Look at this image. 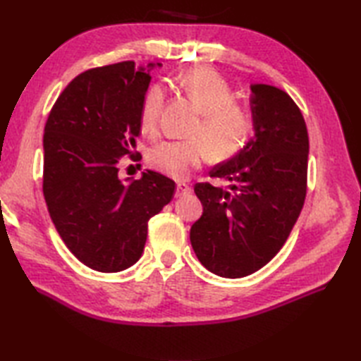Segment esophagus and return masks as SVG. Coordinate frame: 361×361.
<instances>
[{
	"instance_id": "34e87169",
	"label": "esophagus",
	"mask_w": 361,
	"mask_h": 361,
	"mask_svg": "<svg viewBox=\"0 0 361 361\" xmlns=\"http://www.w3.org/2000/svg\"><path fill=\"white\" fill-rule=\"evenodd\" d=\"M190 192V186L185 181H178L176 183V197H181V195H186Z\"/></svg>"
}]
</instances>
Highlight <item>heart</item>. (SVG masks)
<instances>
[{
	"instance_id": "1",
	"label": "heart",
	"mask_w": 361,
	"mask_h": 361,
	"mask_svg": "<svg viewBox=\"0 0 361 361\" xmlns=\"http://www.w3.org/2000/svg\"><path fill=\"white\" fill-rule=\"evenodd\" d=\"M178 85L202 111V118L192 128L194 140L164 141L149 153L153 169L172 178L185 180L209 158L226 159L237 155L250 140L252 113L247 105L233 99L229 83L211 68L197 66L180 75ZM164 90L150 85L141 104V130L157 135L161 111L164 106Z\"/></svg>"
}]
</instances>
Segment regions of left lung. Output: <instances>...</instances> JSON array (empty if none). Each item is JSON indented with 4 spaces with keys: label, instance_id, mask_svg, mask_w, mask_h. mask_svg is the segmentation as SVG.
<instances>
[{
    "label": "left lung",
    "instance_id": "8db88e82",
    "mask_svg": "<svg viewBox=\"0 0 361 361\" xmlns=\"http://www.w3.org/2000/svg\"><path fill=\"white\" fill-rule=\"evenodd\" d=\"M255 137L211 178L229 189L197 183L203 214L190 228L198 260L221 278H243L278 255L307 194L309 135L302 113L286 91L251 85Z\"/></svg>",
    "mask_w": 361,
    "mask_h": 361
}]
</instances>
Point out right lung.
Returning a JSON list of instances; mask_svg holds the SVG:
<instances>
[{
	"instance_id": "add662e5",
	"label": "right lung",
	"mask_w": 361,
	"mask_h": 361,
	"mask_svg": "<svg viewBox=\"0 0 361 361\" xmlns=\"http://www.w3.org/2000/svg\"><path fill=\"white\" fill-rule=\"evenodd\" d=\"M158 66H161L158 63ZM150 68L135 62L79 74L57 97L43 135V195L57 233L82 264L116 273L137 262L147 224L172 200L175 183L153 171L121 181L135 150Z\"/></svg>"
}]
</instances>
